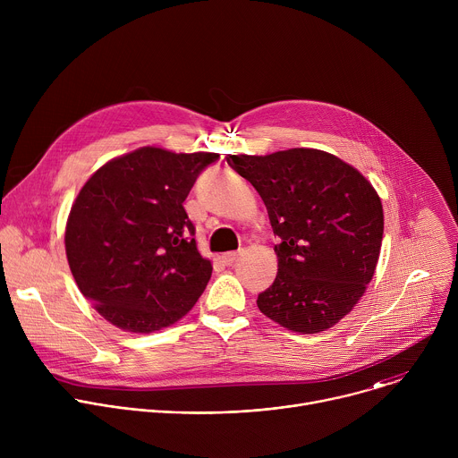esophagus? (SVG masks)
Listing matches in <instances>:
<instances>
[{"label":"esophagus","mask_w":458,"mask_h":458,"mask_svg":"<svg viewBox=\"0 0 458 458\" xmlns=\"http://www.w3.org/2000/svg\"><path fill=\"white\" fill-rule=\"evenodd\" d=\"M239 255H241V251H228V253H225L223 255V260H225V265H233L235 263V260L239 259Z\"/></svg>","instance_id":"1"}]
</instances>
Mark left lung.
I'll return each instance as SVG.
<instances>
[{
  "label": "left lung",
  "instance_id": "obj_1",
  "mask_svg": "<svg viewBox=\"0 0 458 458\" xmlns=\"http://www.w3.org/2000/svg\"><path fill=\"white\" fill-rule=\"evenodd\" d=\"M265 201L279 259L257 297L267 317L299 334L332 328L375 274L384 216L375 188L353 166L313 148L228 156Z\"/></svg>",
  "mask_w": 458,
  "mask_h": 458
}]
</instances>
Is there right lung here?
<instances>
[{"label":"right lung","mask_w":458,"mask_h":458,"mask_svg":"<svg viewBox=\"0 0 458 458\" xmlns=\"http://www.w3.org/2000/svg\"><path fill=\"white\" fill-rule=\"evenodd\" d=\"M217 159L145 147L112 159L81 188L64 232L67 259L81 293L117 328H166L205 292L212 265L182 203Z\"/></svg>","instance_id":"1"}]
</instances>
